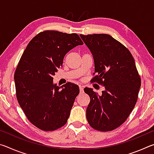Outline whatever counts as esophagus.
Listing matches in <instances>:
<instances>
[{"label":"esophagus","mask_w":154,"mask_h":154,"mask_svg":"<svg viewBox=\"0 0 154 154\" xmlns=\"http://www.w3.org/2000/svg\"><path fill=\"white\" fill-rule=\"evenodd\" d=\"M79 90H80V92L81 93H83V87L82 85H79Z\"/></svg>","instance_id":"obj_1"}]
</instances>
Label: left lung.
Returning <instances> with one entry per match:
<instances>
[{"label":"left lung","mask_w":154,"mask_h":154,"mask_svg":"<svg viewBox=\"0 0 154 154\" xmlns=\"http://www.w3.org/2000/svg\"><path fill=\"white\" fill-rule=\"evenodd\" d=\"M92 53L96 76L92 82L105 87L99 96L92 88H84L90 102L86 118L91 127L107 132L117 128L134 109L140 88V77L131 53L106 34L80 35Z\"/></svg>","instance_id":"1"}]
</instances>
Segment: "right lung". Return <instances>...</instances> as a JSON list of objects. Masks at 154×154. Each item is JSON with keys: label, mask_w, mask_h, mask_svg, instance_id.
I'll return each mask as SVG.
<instances>
[{"label": "right lung", "mask_w": 154, "mask_h": 154, "mask_svg": "<svg viewBox=\"0 0 154 154\" xmlns=\"http://www.w3.org/2000/svg\"><path fill=\"white\" fill-rule=\"evenodd\" d=\"M83 43L77 34L45 30L36 35L23 53L14 74L16 96L28 120L44 131L58 129L66 123L77 85L53 83L64 57Z\"/></svg>", "instance_id": "add662e5"}]
</instances>
